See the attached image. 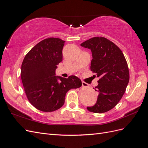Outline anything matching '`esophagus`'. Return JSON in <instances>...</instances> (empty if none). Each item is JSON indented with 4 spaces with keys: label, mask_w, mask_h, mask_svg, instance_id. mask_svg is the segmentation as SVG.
Segmentation results:
<instances>
[{
    "label": "esophagus",
    "mask_w": 148,
    "mask_h": 148,
    "mask_svg": "<svg viewBox=\"0 0 148 148\" xmlns=\"http://www.w3.org/2000/svg\"><path fill=\"white\" fill-rule=\"evenodd\" d=\"M88 84L85 83V82H82V87H88Z\"/></svg>",
    "instance_id": "34e87169"
}]
</instances>
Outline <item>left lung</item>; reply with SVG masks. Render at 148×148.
<instances>
[{
	"label": "left lung",
	"mask_w": 148,
	"mask_h": 148,
	"mask_svg": "<svg viewBox=\"0 0 148 148\" xmlns=\"http://www.w3.org/2000/svg\"><path fill=\"white\" fill-rule=\"evenodd\" d=\"M81 46L91 49V70L99 78L95 87L96 103L87 109L94 113L106 112L118 104L126 90L130 79L127 60L120 48L104 37L89 39Z\"/></svg>",
	"instance_id": "1"
}]
</instances>
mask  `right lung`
Wrapping results in <instances>:
<instances>
[{
  "label": "right lung",
  "instance_id": "right-lung-1",
  "mask_svg": "<svg viewBox=\"0 0 148 148\" xmlns=\"http://www.w3.org/2000/svg\"><path fill=\"white\" fill-rule=\"evenodd\" d=\"M65 42L56 38L44 39L31 49L22 62L21 78L26 95L41 111L60 109L67 91L82 86L81 79L74 75L67 78L56 76L57 65L62 61Z\"/></svg>",
  "mask_w": 148,
  "mask_h": 148
}]
</instances>
